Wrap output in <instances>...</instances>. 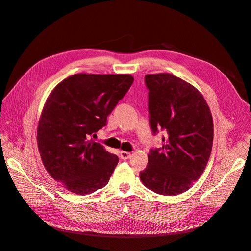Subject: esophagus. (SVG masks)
<instances>
[{
	"mask_svg": "<svg viewBox=\"0 0 251 251\" xmlns=\"http://www.w3.org/2000/svg\"><path fill=\"white\" fill-rule=\"evenodd\" d=\"M130 157H131L130 151H120V158L124 159V160H126V159H128Z\"/></svg>",
	"mask_w": 251,
	"mask_h": 251,
	"instance_id": "1",
	"label": "esophagus"
}]
</instances>
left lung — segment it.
I'll return each instance as SVG.
<instances>
[{
    "label": "left lung",
    "mask_w": 251,
    "mask_h": 251,
    "mask_svg": "<svg viewBox=\"0 0 251 251\" xmlns=\"http://www.w3.org/2000/svg\"><path fill=\"white\" fill-rule=\"evenodd\" d=\"M150 125L166 133L160 149L150 151L140 172L144 186L159 195L176 196L200 178L209 160L214 123L206 100L191 83L170 73L148 74Z\"/></svg>",
    "instance_id": "8db88e82"
}]
</instances>
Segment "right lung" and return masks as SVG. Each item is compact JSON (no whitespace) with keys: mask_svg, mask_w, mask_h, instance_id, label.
<instances>
[{"mask_svg":"<svg viewBox=\"0 0 251 251\" xmlns=\"http://www.w3.org/2000/svg\"><path fill=\"white\" fill-rule=\"evenodd\" d=\"M133 81L130 74H74L47 98L37 147L45 169L69 192L87 195L109 182L119 159L90 137L107 125Z\"/></svg>","mask_w":251,"mask_h":251,"instance_id":"add662e5","label":"right lung"}]
</instances>
